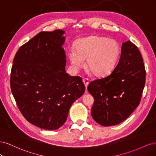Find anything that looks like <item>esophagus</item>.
<instances>
[{"label": "esophagus", "mask_w": 156, "mask_h": 156, "mask_svg": "<svg viewBox=\"0 0 156 156\" xmlns=\"http://www.w3.org/2000/svg\"><path fill=\"white\" fill-rule=\"evenodd\" d=\"M83 81L84 84V86H85V88H87L88 87V84L89 83V80L87 78H83Z\"/></svg>", "instance_id": "obj_1"}]
</instances>
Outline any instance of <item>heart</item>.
<instances>
[{
	"instance_id": "heart-1",
	"label": "heart",
	"mask_w": 156,
	"mask_h": 156,
	"mask_svg": "<svg viewBox=\"0 0 156 156\" xmlns=\"http://www.w3.org/2000/svg\"><path fill=\"white\" fill-rule=\"evenodd\" d=\"M76 49L72 48L69 51L70 62L80 68L84 66V60H87V68L97 77H105L114 69L120 52L116 40L98 36L79 40Z\"/></svg>"
}]
</instances>
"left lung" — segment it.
<instances>
[{"mask_svg":"<svg viewBox=\"0 0 156 156\" xmlns=\"http://www.w3.org/2000/svg\"><path fill=\"white\" fill-rule=\"evenodd\" d=\"M146 81V70L140 51L131 41L122 45L116 66L107 76L88 84L94 98L91 115L103 126L124 121L139 105Z\"/></svg>","mask_w":156,"mask_h":156,"instance_id":"8db88e82","label":"left lung"}]
</instances>
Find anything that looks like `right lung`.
Wrapping results in <instances>:
<instances>
[{
    "label": "right lung",
    "mask_w": 156,
    "mask_h": 156,
    "mask_svg": "<svg viewBox=\"0 0 156 156\" xmlns=\"http://www.w3.org/2000/svg\"><path fill=\"white\" fill-rule=\"evenodd\" d=\"M64 32L42 31L14 56L10 87L25 119L41 129H57L73 103L85 91L81 77L66 73Z\"/></svg>",
    "instance_id": "obj_1"
}]
</instances>
